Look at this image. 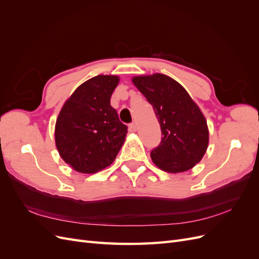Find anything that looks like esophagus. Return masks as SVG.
<instances>
[{
  "instance_id": "esophagus-1",
  "label": "esophagus",
  "mask_w": 259,
  "mask_h": 259,
  "mask_svg": "<svg viewBox=\"0 0 259 259\" xmlns=\"http://www.w3.org/2000/svg\"><path fill=\"white\" fill-rule=\"evenodd\" d=\"M128 128H130V131H131V132H136V131H137V124H136V123H132V124H130Z\"/></svg>"
}]
</instances>
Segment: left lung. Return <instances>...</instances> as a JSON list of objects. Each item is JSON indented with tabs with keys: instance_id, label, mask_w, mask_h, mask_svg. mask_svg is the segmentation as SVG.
Wrapping results in <instances>:
<instances>
[{
	"instance_id": "left-lung-1",
	"label": "left lung",
	"mask_w": 259,
	"mask_h": 259,
	"mask_svg": "<svg viewBox=\"0 0 259 259\" xmlns=\"http://www.w3.org/2000/svg\"><path fill=\"white\" fill-rule=\"evenodd\" d=\"M132 82L153 107L161 126L163 136L150 153L152 162L171 174L191 169L208 147L207 123L199 106L182 85L165 74L138 75Z\"/></svg>"
}]
</instances>
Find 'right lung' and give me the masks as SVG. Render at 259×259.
<instances>
[{
	"mask_svg": "<svg viewBox=\"0 0 259 259\" xmlns=\"http://www.w3.org/2000/svg\"><path fill=\"white\" fill-rule=\"evenodd\" d=\"M117 75L99 74L81 84L62 106L55 125L61 159L74 170L94 174L113 163L127 134L110 105Z\"/></svg>",
	"mask_w": 259,
	"mask_h": 259,
	"instance_id": "1",
	"label": "right lung"
}]
</instances>
